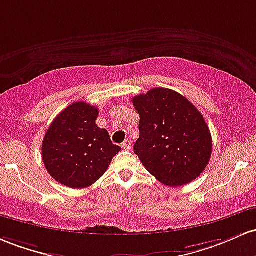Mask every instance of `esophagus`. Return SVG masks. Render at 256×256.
<instances>
[{"instance_id": "esophagus-1", "label": "esophagus", "mask_w": 256, "mask_h": 256, "mask_svg": "<svg viewBox=\"0 0 256 256\" xmlns=\"http://www.w3.org/2000/svg\"><path fill=\"white\" fill-rule=\"evenodd\" d=\"M122 148H124V150H130L132 148L130 140H126V142L122 144Z\"/></svg>"}]
</instances>
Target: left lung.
<instances>
[{"instance_id":"obj_1","label":"left lung","mask_w":256,"mask_h":256,"mask_svg":"<svg viewBox=\"0 0 256 256\" xmlns=\"http://www.w3.org/2000/svg\"><path fill=\"white\" fill-rule=\"evenodd\" d=\"M133 105L140 114L134 154L146 170L170 188L196 180L213 150L210 130L196 106L166 88L134 96Z\"/></svg>"}]
</instances>
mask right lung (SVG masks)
Here are the masks:
<instances>
[{
  "label": "right lung",
  "mask_w": 256,
  "mask_h": 256,
  "mask_svg": "<svg viewBox=\"0 0 256 256\" xmlns=\"http://www.w3.org/2000/svg\"><path fill=\"white\" fill-rule=\"evenodd\" d=\"M99 108L74 102L52 122L42 142V160L54 180L71 188H84L104 175L120 151L108 132L96 124Z\"/></svg>",
  "instance_id": "1"
}]
</instances>
